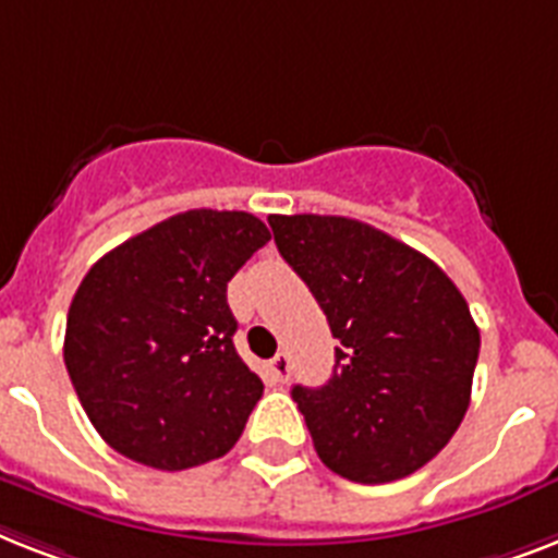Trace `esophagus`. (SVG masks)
I'll use <instances>...</instances> for the list:
<instances>
[{
  "label": "esophagus",
  "mask_w": 558,
  "mask_h": 558,
  "mask_svg": "<svg viewBox=\"0 0 558 558\" xmlns=\"http://www.w3.org/2000/svg\"><path fill=\"white\" fill-rule=\"evenodd\" d=\"M269 378L275 384H287V378H289V355H287V352H278V355L269 361Z\"/></svg>",
  "instance_id": "1"
}]
</instances>
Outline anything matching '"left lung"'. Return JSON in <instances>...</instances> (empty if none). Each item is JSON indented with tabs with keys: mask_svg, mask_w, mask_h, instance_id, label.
I'll return each instance as SVG.
<instances>
[{
	"mask_svg": "<svg viewBox=\"0 0 558 558\" xmlns=\"http://www.w3.org/2000/svg\"><path fill=\"white\" fill-rule=\"evenodd\" d=\"M278 252L324 310L332 378L292 387L332 473L387 484L436 459L470 407L478 326L429 257L335 215H271Z\"/></svg>",
	"mask_w": 558,
	"mask_h": 558,
	"instance_id": "obj_1",
	"label": "left lung"
}]
</instances>
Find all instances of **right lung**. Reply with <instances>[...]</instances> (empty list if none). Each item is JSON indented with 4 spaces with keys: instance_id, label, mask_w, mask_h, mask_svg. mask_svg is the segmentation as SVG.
<instances>
[{
    "instance_id": "add662e5",
    "label": "right lung",
    "mask_w": 558,
    "mask_h": 558,
    "mask_svg": "<svg viewBox=\"0 0 558 558\" xmlns=\"http://www.w3.org/2000/svg\"><path fill=\"white\" fill-rule=\"evenodd\" d=\"M248 211L192 208L90 266L65 324V366L102 441L154 470L238 444L264 381L240 361L226 287L269 243Z\"/></svg>"
}]
</instances>
